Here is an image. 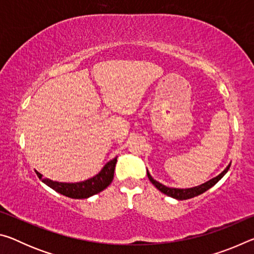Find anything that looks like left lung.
I'll return each instance as SVG.
<instances>
[{
  "label": "left lung",
  "instance_id": "1",
  "mask_svg": "<svg viewBox=\"0 0 254 254\" xmlns=\"http://www.w3.org/2000/svg\"><path fill=\"white\" fill-rule=\"evenodd\" d=\"M231 167V163L229 166L226 167V168L222 171V173L216 176V177L208 180V182H206L204 184L199 185V186H196V187H192V188H186V189H182V188H170V187H167L165 186V185H162L160 183H158L157 180H154L151 175L149 174V171L147 169V175H148V178L150 182H151L154 186H156V188H158L159 190H160L161 192H163V194L167 195V196H170L173 197V198H176L178 200H184V199H189V198H192V197L195 196H198L200 194H203V192H205L206 190H208L209 188H212L215 184H216L217 182H220V180L223 178V176H224L227 171H229Z\"/></svg>",
  "mask_w": 254,
  "mask_h": 254
}]
</instances>
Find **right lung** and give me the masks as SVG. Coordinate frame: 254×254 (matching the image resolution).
Instances as JSON below:
<instances>
[{
  "label": "right lung",
  "instance_id": "obj_1",
  "mask_svg": "<svg viewBox=\"0 0 254 254\" xmlns=\"http://www.w3.org/2000/svg\"><path fill=\"white\" fill-rule=\"evenodd\" d=\"M117 161L118 157H115L111 161L107 162L97 175L80 183L54 182V180L48 178H42V175L38 173V171H36V174L42 180V183H45L47 186L53 188L54 190L59 192V194L69 197V198L84 199L93 195H96L107 188V186L113 180Z\"/></svg>",
  "mask_w": 254,
  "mask_h": 254
}]
</instances>
